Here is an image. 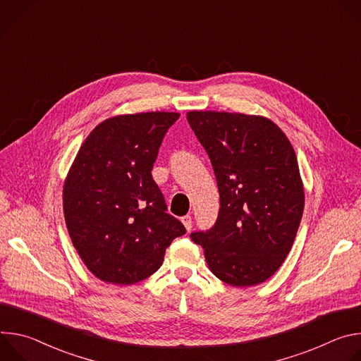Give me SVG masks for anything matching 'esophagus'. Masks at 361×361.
<instances>
[{
  "instance_id": "1",
  "label": "esophagus",
  "mask_w": 361,
  "mask_h": 361,
  "mask_svg": "<svg viewBox=\"0 0 361 361\" xmlns=\"http://www.w3.org/2000/svg\"><path fill=\"white\" fill-rule=\"evenodd\" d=\"M181 223L184 224V227H185V230H187V231H190V230H191V227H192V219H191V216H190V214H187V216L181 217Z\"/></svg>"
}]
</instances>
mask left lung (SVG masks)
Returning a JSON list of instances; mask_svg holds the SVG:
<instances>
[{
    "mask_svg": "<svg viewBox=\"0 0 361 361\" xmlns=\"http://www.w3.org/2000/svg\"><path fill=\"white\" fill-rule=\"evenodd\" d=\"M187 121L209 154L220 192L214 226L190 237L221 281L260 284L286 260L302 217L295 152L264 117L191 111Z\"/></svg>",
    "mask_w": 361,
    "mask_h": 361,
    "instance_id": "obj_1",
    "label": "left lung"
}]
</instances>
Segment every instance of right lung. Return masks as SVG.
I'll return each instance as SVG.
<instances>
[{"label": "right lung", "instance_id": "obj_1", "mask_svg": "<svg viewBox=\"0 0 361 361\" xmlns=\"http://www.w3.org/2000/svg\"><path fill=\"white\" fill-rule=\"evenodd\" d=\"M178 117H113L91 131L77 154L63 191L64 217L81 260L102 281L128 286L149 277L171 241L185 234L151 176Z\"/></svg>", "mask_w": 361, "mask_h": 361}]
</instances>
